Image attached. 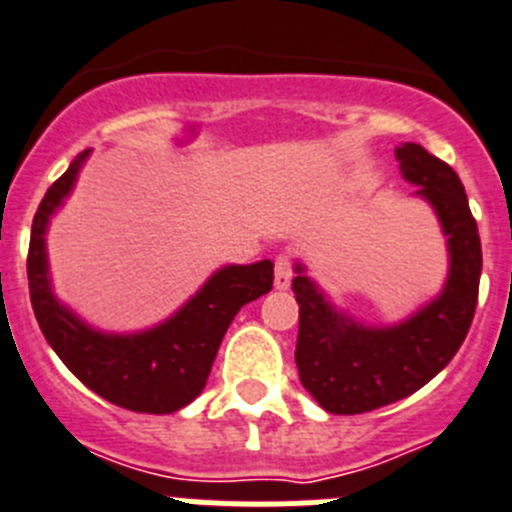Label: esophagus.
I'll list each match as a JSON object with an SVG mask.
<instances>
[{
	"label": "esophagus",
	"mask_w": 512,
	"mask_h": 512,
	"mask_svg": "<svg viewBox=\"0 0 512 512\" xmlns=\"http://www.w3.org/2000/svg\"><path fill=\"white\" fill-rule=\"evenodd\" d=\"M291 278H293V270H291V257L281 255L275 260V288L278 291H286L291 286Z\"/></svg>",
	"instance_id": "obj_1"
}]
</instances>
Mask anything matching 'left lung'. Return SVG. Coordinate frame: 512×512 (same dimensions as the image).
Returning a JSON list of instances; mask_svg holds the SVG:
<instances>
[{
    "instance_id": "1",
    "label": "left lung",
    "mask_w": 512,
    "mask_h": 512,
    "mask_svg": "<svg viewBox=\"0 0 512 512\" xmlns=\"http://www.w3.org/2000/svg\"><path fill=\"white\" fill-rule=\"evenodd\" d=\"M399 172L438 216L448 250L441 293L397 324L350 317L296 262L299 304L296 366L311 397L332 415H361L410 397L443 371L474 319L482 275V244L459 175L420 144L394 149Z\"/></svg>"
}]
</instances>
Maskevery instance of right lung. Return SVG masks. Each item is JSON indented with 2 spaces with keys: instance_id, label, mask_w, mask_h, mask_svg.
I'll return each mask as SVG.
<instances>
[{
  "instance_id": "1",
  "label": "right lung",
  "mask_w": 512,
  "mask_h": 512,
  "mask_svg": "<svg viewBox=\"0 0 512 512\" xmlns=\"http://www.w3.org/2000/svg\"><path fill=\"white\" fill-rule=\"evenodd\" d=\"M92 151H82L48 188L30 231L28 283L35 319L64 366L102 399L149 415H170L203 391L213 358L244 304L273 288V262L224 265L164 322L141 332H105L53 293L46 234Z\"/></svg>"
}]
</instances>
